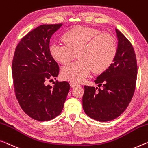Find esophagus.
<instances>
[{"mask_svg": "<svg viewBox=\"0 0 148 148\" xmlns=\"http://www.w3.org/2000/svg\"><path fill=\"white\" fill-rule=\"evenodd\" d=\"M70 87H71L72 88H74V87H76V86H77V84H75V83H74V82H70Z\"/></svg>", "mask_w": 148, "mask_h": 148, "instance_id": "esophagus-1", "label": "esophagus"}]
</instances>
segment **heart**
Masks as SVG:
<instances>
[{"instance_id":"1","label":"heart","mask_w":148,"mask_h":148,"mask_svg":"<svg viewBox=\"0 0 148 148\" xmlns=\"http://www.w3.org/2000/svg\"><path fill=\"white\" fill-rule=\"evenodd\" d=\"M63 43H53L50 53L56 61L67 64L78 56V60L62 68V78L74 83L83 82L91 70L99 74L114 62L117 49L114 37L95 28L77 26L62 36Z\"/></svg>"}]
</instances>
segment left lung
<instances>
[{
  "label": "left lung",
  "instance_id": "left-lung-1",
  "mask_svg": "<svg viewBox=\"0 0 148 148\" xmlns=\"http://www.w3.org/2000/svg\"><path fill=\"white\" fill-rule=\"evenodd\" d=\"M118 49L114 62L94 81L98 87L84 86L83 109L90 118L107 122L125 111L134 93L138 67L134 49L130 41L115 29Z\"/></svg>",
  "mask_w": 148,
  "mask_h": 148
}]
</instances>
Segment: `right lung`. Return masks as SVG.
Returning a JSON list of instances; mask_svg holds the SVG:
<instances>
[{"label": "right lung", "instance_id": "1", "mask_svg": "<svg viewBox=\"0 0 148 148\" xmlns=\"http://www.w3.org/2000/svg\"><path fill=\"white\" fill-rule=\"evenodd\" d=\"M62 25L43 24L22 37L16 46L12 64L16 97L28 116L39 121H50L62 112L70 84L66 81L46 85L58 76L59 66L50 53L53 34Z\"/></svg>", "mask_w": 148, "mask_h": 148}]
</instances>
